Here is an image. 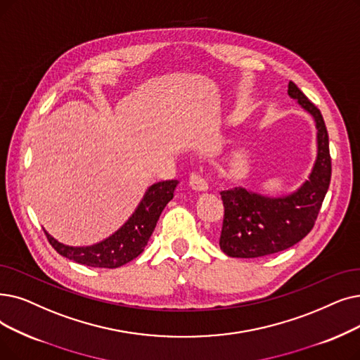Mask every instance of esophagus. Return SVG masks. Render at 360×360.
<instances>
[{
	"mask_svg": "<svg viewBox=\"0 0 360 360\" xmlns=\"http://www.w3.org/2000/svg\"><path fill=\"white\" fill-rule=\"evenodd\" d=\"M188 181H190L191 188L195 190V191H207V190H209L207 181H206L205 178H202V175L200 174V172H197V170L191 172Z\"/></svg>",
	"mask_w": 360,
	"mask_h": 360,
	"instance_id": "34e87169",
	"label": "esophagus"
}]
</instances>
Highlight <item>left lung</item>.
Masks as SVG:
<instances>
[{
	"label": "left lung",
	"instance_id": "1",
	"mask_svg": "<svg viewBox=\"0 0 360 360\" xmlns=\"http://www.w3.org/2000/svg\"><path fill=\"white\" fill-rule=\"evenodd\" d=\"M288 96L314 116L318 129V158L309 179L285 197H264L241 186L222 191L225 214L219 245L231 257H262L283 252L311 231L331 181L330 141L319 108L294 82Z\"/></svg>",
	"mask_w": 360,
	"mask_h": 360
}]
</instances>
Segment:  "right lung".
Masks as SVG:
<instances>
[{
  "label": "right lung",
  "instance_id": "obj_1",
  "mask_svg": "<svg viewBox=\"0 0 360 360\" xmlns=\"http://www.w3.org/2000/svg\"><path fill=\"white\" fill-rule=\"evenodd\" d=\"M176 179L151 185L134 214L112 237L89 247H69L54 240L49 232L45 236L56 252L76 263L91 268L115 269L138 257L144 252L151 233L167 202L174 198Z\"/></svg>",
  "mask_w": 360,
  "mask_h": 360
}]
</instances>
